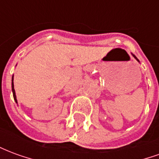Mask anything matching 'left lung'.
<instances>
[{
  "instance_id": "obj_1",
  "label": "left lung",
  "mask_w": 159,
  "mask_h": 159,
  "mask_svg": "<svg viewBox=\"0 0 159 159\" xmlns=\"http://www.w3.org/2000/svg\"><path fill=\"white\" fill-rule=\"evenodd\" d=\"M132 55H133V57H134V59H136V60H137V61H138V62H139V63H140V61H139V59H137V58H136V57H135V55H134V54H133V53H132Z\"/></svg>"
}]
</instances>
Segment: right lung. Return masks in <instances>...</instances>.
I'll return each instance as SVG.
<instances>
[{"mask_svg": "<svg viewBox=\"0 0 159 159\" xmlns=\"http://www.w3.org/2000/svg\"><path fill=\"white\" fill-rule=\"evenodd\" d=\"M12 94H13V98H14V100H15L16 103H18V101H17V97H16L15 90H14V85H13V76H12Z\"/></svg>", "mask_w": 159, "mask_h": 159, "instance_id": "1", "label": "right lung"}]
</instances>
